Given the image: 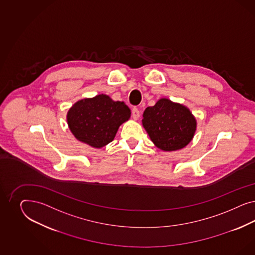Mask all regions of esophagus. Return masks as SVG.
<instances>
[{
	"label": "esophagus",
	"mask_w": 255,
	"mask_h": 255,
	"mask_svg": "<svg viewBox=\"0 0 255 255\" xmlns=\"http://www.w3.org/2000/svg\"><path fill=\"white\" fill-rule=\"evenodd\" d=\"M131 116L134 121H137L140 117V112H139L138 108H133L131 109Z\"/></svg>",
	"instance_id": "1"
}]
</instances>
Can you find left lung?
Returning a JSON list of instances; mask_svg holds the SVG:
<instances>
[{"mask_svg": "<svg viewBox=\"0 0 255 255\" xmlns=\"http://www.w3.org/2000/svg\"><path fill=\"white\" fill-rule=\"evenodd\" d=\"M142 124L150 140L163 151H176L192 140L197 122L189 108L182 104L161 98L143 113Z\"/></svg>", "mask_w": 255, "mask_h": 255, "instance_id": "1", "label": "left lung"}]
</instances>
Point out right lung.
Here are the masks:
<instances>
[{
  "instance_id": "right-lung-1",
  "label": "right lung",
  "mask_w": 255,
  "mask_h": 255,
  "mask_svg": "<svg viewBox=\"0 0 255 255\" xmlns=\"http://www.w3.org/2000/svg\"><path fill=\"white\" fill-rule=\"evenodd\" d=\"M130 117L131 110L124 102L99 94L76 102L68 110L66 120L78 141L101 148L113 141L120 126Z\"/></svg>"
}]
</instances>
